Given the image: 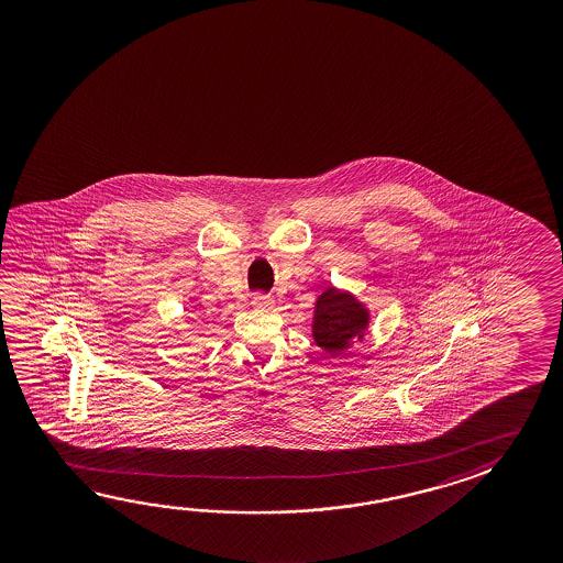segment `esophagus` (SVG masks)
I'll use <instances>...</instances> for the list:
<instances>
[{
  "label": "esophagus",
  "mask_w": 563,
  "mask_h": 563,
  "mask_svg": "<svg viewBox=\"0 0 563 563\" xmlns=\"http://www.w3.org/2000/svg\"><path fill=\"white\" fill-rule=\"evenodd\" d=\"M253 305L257 306V308H271L275 302H273V298H271V296L255 295V298H253Z\"/></svg>",
  "instance_id": "esophagus-1"
}]
</instances>
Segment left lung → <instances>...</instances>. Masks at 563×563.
I'll return each mask as SVG.
<instances>
[{"label": "left lung", "mask_w": 563, "mask_h": 563, "mask_svg": "<svg viewBox=\"0 0 563 563\" xmlns=\"http://www.w3.org/2000/svg\"><path fill=\"white\" fill-rule=\"evenodd\" d=\"M369 313L347 292L330 286L320 295L313 312L312 335L322 350L340 355L353 338H363Z\"/></svg>", "instance_id": "left-lung-1"}]
</instances>
